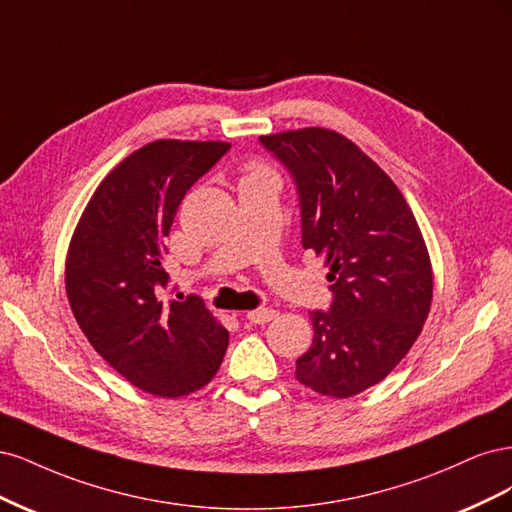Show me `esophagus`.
Returning a JSON list of instances; mask_svg holds the SVG:
<instances>
[{
    "label": "esophagus",
    "instance_id": "1",
    "mask_svg": "<svg viewBox=\"0 0 512 512\" xmlns=\"http://www.w3.org/2000/svg\"><path fill=\"white\" fill-rule=\"evenodd\" d=\"M274 317H276V310H272V308H257V310H249V312H246V319H249V321L255 323V325L268 323V321H272Z\"/></svg>",
    "mask_w": 512,
    "mask_h": 512
}]
</instances>
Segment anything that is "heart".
<instances>
[{"label":"heart","instance_id":"1","mask_svg":"<svg viewBox=\"0 0 512 512\" xmlns=\"http://www.w3.org/2000/svg\"><path fill=\"white\" fill-rule=\"evenodd\" d=\"M263 174H272L266 166H259V163H253V166H249L244 170V176L242 180H249V178H257V176H263Z\"/></svg>","mask_w":512,"mask_h":512}]
</instances>
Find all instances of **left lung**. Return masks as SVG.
Returning a JSON list of instances; mask_svg holds the SVG:
<instances>
[{
	"label": "left lung",
	"mask_w": 512,
	"mask_h": 512,
	"mask_svg": "<svg viewBox=\"0 0 512 512\" xmlns=\"http://www.w3.org/2000/svg\"><path fill=\"white\" fill-rule=\"evenodd\" d=\"M300 193L302 244L329 268L334 302L310 312V349L295 378L329 398L381 383L430 315L434 272L415 214L393 180L334 129L261 136Z\"/></svg>",
	"instance_id": "8db88e82"
}]
</instances>
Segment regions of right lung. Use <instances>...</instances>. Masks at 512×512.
Instances as JSON below:
<instances>
[{
  "label": "right lung",
  "mask_w": 512,
  "mask_h": 512,
  "mask_svg": "<svg viewBox=\"0 0 512 512\" xmlns=\"http://www.w3.org/2000/svg\"><path fill=\"white\" fill-rule=\"evenodd\" d=\"M229 142L155 140L125 157L91 195L65 259V293L93 349L159 398L202 389L229 332L197 295L163 300L166 244L185 193Z\"/></svg>",
  "instance_id": "right-lung-1"
}]
</instances>
